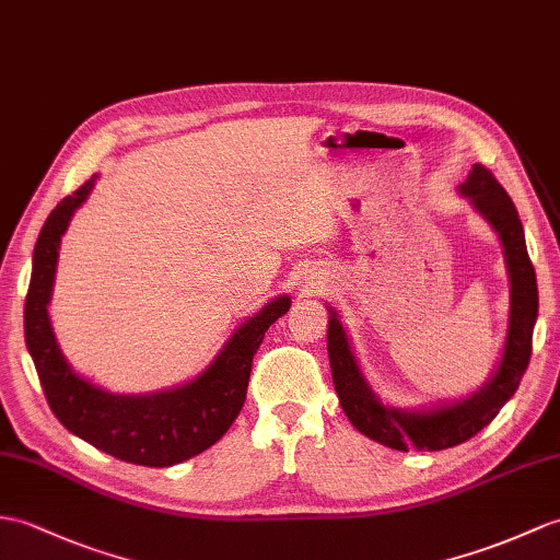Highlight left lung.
<instances>
[{
  "label": "left lung",
  "instance_id": "obj_1",
  "mask_svg": "<svg viewBox=\"0 0 560 560\" xmlns=\"http://www.w3.org/2000/svg\"><path fill=\"white\" fill-rule=\"evenodd\" d=\"M458 192L499 236L511 283L509 329H505L501 360L477 392L418 410L388 406L374 394L368 376L362 374L339 312L327 305L329 365L341 408L360 434L396 451H444L482 432L517 392L532 353L539 293L515 205L482 164H472L467 180L458 186Z\"/></svg>",
  "mask_w": 560,
  "mask_h": 560
}]
</instances>
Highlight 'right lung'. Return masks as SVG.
I'll use <instances>...</instances> for the list:
<instances>
[{"mask_svg": "<svg viewBox=\"0 0 560 560\" xmlns=\"http://www.w3.org/2000/svg\"><path fill=\"white\" fill-rule=\"evenodd\" d=\"M95 180L97 176L63 198L37 236L23 312L25 346L51 412L71 434L119 460L168 467L214 446L238 418L248 394L253 355L262 343L265 331L289 312L291 298H271L262 310L233 329L210 365L174 388L152 394H114L85 380L63 358L47 307L55 289L61 236L78 207L93 192Z\"/></svg>", "mask_w": 560, "mask_h": 560, "instance_id": "1", "label": "right lung"}]
</instances>
